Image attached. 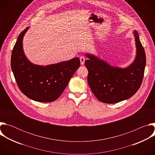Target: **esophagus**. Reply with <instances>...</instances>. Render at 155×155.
<instances>
[{
    "label": "esophagus",
    "mask_w": 155,
    "mask_h": 155,
    "mask_svg": "<svg viewBox=\"0 0 155 155\" xmlns=\"http://www.w3.org/2000/svg\"><path fill=\"white\" fill-rule=\"evenodd\" d=\"M80 63H81V65H83L84 63V61H85V58H84V57L81 56V57L80 58Z\"/></svg>",
    "instance_id": "1"
}]
</instances>
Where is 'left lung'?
<instances>
[{"instance_id": "left-lung-1", "label": "left lung", "mask_w": 155, "mask_h": 155, "mask_svg": "<svg viewBox=\"0 0 155 155\" xmlns=\"http://www.w3.org/2000/svg\"><path fill=\"white\" fill-rule=\"evenodd\" d=\"M136 54L127 67L112 66L97 56L86 53L88 58L85 65L88 70L87 83L95 96L100 101L114 104L126 100L139 89L142 82L146 64L144 48L137 31H133Z\"/></svg>"}]
</instances>
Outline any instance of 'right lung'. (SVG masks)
<instances>
[{
    "label": "right lung",
    "instance_id": "right-lung-1",
    "mask_svg": "<svg viewBox=\"0 0 155 155\" xmlns=\"http://www.w3.org/2000/svg\"><path fill=\"white\" fill-rule=\"evenodd\" d=\"M27 28L22 32L13 47L11 67L21 91L37 102H51L63 93L74 74L80 65L78 58L56 64L40 65L31 62L26 56L23 41Z\"/></svg>",
    "mask_w": 155,
    "mask_h": 155
}]
</instances>
